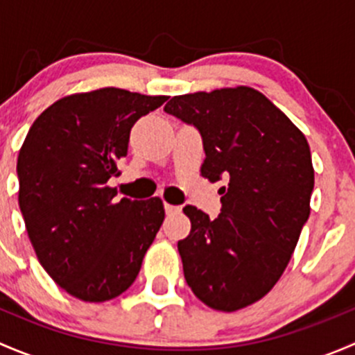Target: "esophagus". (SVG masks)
Segmentation results:
<instances>
[{"instance_id":"esophagus-1","label":"esophagus","mask_w":355,"mask_h":355,"mask_svg":"<svg viewBox=\"0 0 355 355\" xmlns=\"http://www.w3.org/2000/svg\"><path fill=\"white\" fill-rule=\"evenodd\" d=\"M164 211H166V214H171V213H177V211H180V207L173 206V204L164 202Z\"/></svg>"}]
</instances>
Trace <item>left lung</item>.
<instances>
[{
  "label": "left lung",
  "instance_id": "left-lung-1",
  "mask_svg": "<svg viewBox=\"0 0 355 355\" xmlns=\"http://www.w3.org/2000/svg\"><path fill=\"white\" fill-rule=\"evenodd\" d=\"M164 111L198 128L202 177L227 182L214 220L184 207L192 225L178 241L184 277L206 306L242 309L280 280L309 218V144L287 114L244 85L175 96Z\"/></svg>",
  "mask_w": 355,
  "mask_h": 355
}]
</instances>
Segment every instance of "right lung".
I'll use <instances>...</instances> for the list:
<instances>
[{"label": "right lung", "mask_w": 355, "mask_h": 355, "mask_svg": "<svg viewBox=\"0 0 355 355\" xmlns=\"http://www.w3.org/2000/svg\"><path fill=\"white\" fill-rule=\"evenodd\" d=\"M166 96L105 87L67 96L32 123L17 161L19 206L39 263L70 295L114 299L134 284L164 220L159 198L110 187L130 128Z\"/></svg>", "instance_id": "add662e5"}]
</instances>
